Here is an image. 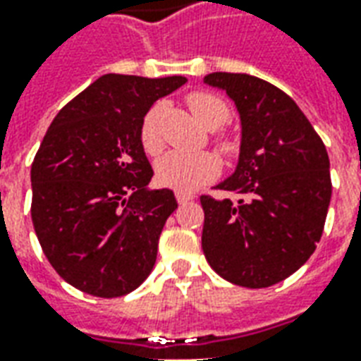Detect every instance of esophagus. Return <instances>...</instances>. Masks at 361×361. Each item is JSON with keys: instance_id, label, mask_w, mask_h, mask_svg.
Wrapping results in <instances>:
<instances>
[{"instance_id": "esophagus-1", "label": "esophagus", "mask_w": 361, "mask_h": 361, "mask_svg": "<svg viewBox=\"0 0 361 361\" xmlns=\"http://www.w3.org/2000/svg\"><path fill=\"white\" fill-rule=\"evenodd\" d=\"M176 199H178V203H180V204H185V203H189L191 199H193V195H191V193H183V191H178V193H176Z\"/></svg>"}]
</instances>
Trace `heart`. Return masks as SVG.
<instances>
[{"label": "heart", "mask_w": 361, "mask_h": 361, "mask_svg": "<svg viewBox=\"0 0 361 361\" xmlns=\"http://www.w3.org/2000/svg\"><path fill=\"white\" fill-rule=\"evenodd\" d=\"M188 104L195 118L209 129L222 126L228 118V106L219 96L207 92H193L189 94ZM158 114L160 104H154L141 121V142L147 152H157L160 149V133H158ZM157 180L166 188L176 191H195L203 183L211 181L220 170L219 158L211 152H183V150H170L158 158Z\"/></svg>", "instance_id": "heart-1"}]
</instances>
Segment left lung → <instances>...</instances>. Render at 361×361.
Listing matches in <instances>:
<instances>
[{
  "label": "left lung",
  "mask_w": 361,
  "mask_h": 361,
  "mask_svg": "<svg viewBox=\"0 0 361 361\" xmlns=\"http://www.w3.org/2000/svg\"><path fill=\"white\" fill-rule=\"evenodd\" d=\"M204 85L234 102L242 137L234 172L203 195L201 243L212 271L232 284L267 288L317 247L331 203V162L298 104L247 73H209Z\"/></svg>",
  "instance_id": "left-lung-1"
}]
</instances>
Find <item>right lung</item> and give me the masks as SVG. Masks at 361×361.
<instances>
[{"label":"right lung","instance_id":"right-lung-1","mask_svg":"<svg viewBox=\"0 0 361 361\" xmlns=\"http://www.w3.org/2000/svg\"><path fill=\"white\" fill-rule=\"evenodd\" d=\"M188 79L108 73L63 106L30 168L32 224L44 255L81 292H133L157 263L158 240L178 209L172 189H150L141 121Z\"/></svg>","mask_w":361,"mask_h":361}]
</instances>
